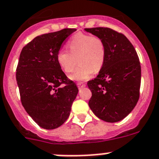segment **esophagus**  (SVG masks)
Returning <instances> with one entry per match:
<instances>
[{
	"label": "esophagus",
	"instance_id": "obj_1",
	"mask_svg": "<svg viewBox=\"0 0 159 159\" xmlns=\"http://www.w3.org/2000/svg\"><path fill=\"white\" fill-rule=\"evenodd\" d=\"M78 89H82V88H84L85 86V84L82 83V82H78Z\"/></svg>",
	"mask_w": 159,
	"mask_h": 159
}]
</instances>
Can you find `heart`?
Here are the masks:
<instances>
[{
    "label": "heart",
    "instance_id": "heart-1",
    "mask_svg": "<svg viewBox=\"0 0 159 159\" xmlns=\"http://www.w3.org/2000/svg\"><path fill=\"white\" fill-rule=\"evenodd\" d=\"M68 51L61 49L57 53V61L66 73L73 71L77 59L80 66L70 75L73 81L88 80L96 71L102 67L106 57L103 41L98 37L78 33L68 41Z\"/></svg>",
    "mask_w": 159,
    "mask_h": 159
}]
</instances>
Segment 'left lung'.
<instances>
[{"label":"left lung","mask_w":159,"mask_h":159,"mask_svg":"<svg viewBox=\"0 0 159 159\" xmlns=\"http://www.w3.org/2000/svg\"><path fill=\"white\" fill-rule=\"evenodd\" d=\"M104 42L106 57L93 80L87 82L92 92L89 106L107 122H117L134 110L139 99L141 66L136 50L123 34L110 28L85 29Z\"/></svg>","instance_id":"left-lung-1"}]
</instances>
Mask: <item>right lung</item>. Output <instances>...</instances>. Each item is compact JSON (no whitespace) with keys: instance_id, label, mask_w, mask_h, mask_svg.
<instances>
[{"instance_id":"obj_1","label":"right lung","mask_w":159,"mask_h":159,"mask_svg":"<svg viewBox=\"0 0 159 159\" xmlns=\"http://www.w3.org/2000/svg\"><path fill=\"white\" fill-rule=\"evenodd\" d=\"M75 31L64 29L38 36L20 52L16 73L20 101L29 115L43 129L62 125L78 95L77 85L67 79L56 57L65 40Z\"/></svg>"}]
</instances>
